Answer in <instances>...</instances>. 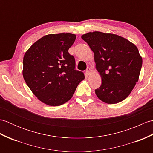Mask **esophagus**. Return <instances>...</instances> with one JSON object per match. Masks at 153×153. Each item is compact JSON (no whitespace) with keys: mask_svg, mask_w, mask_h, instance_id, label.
<instances>
[{"mask_svg":"<svg viewBox=\"0 0 153 153\" xmlns=\"http://www.w3.org/2000/svg\"><path fill=\"white\" fill-rule=\"evenodd\" d=\"M86 74L87 76H89V75L91 74V68H87L86 70Z\"/></svg>","mask_w":153,"mask_h":153,"instance_id":"esophagus-1","label":"esophagus"}]
</instances>
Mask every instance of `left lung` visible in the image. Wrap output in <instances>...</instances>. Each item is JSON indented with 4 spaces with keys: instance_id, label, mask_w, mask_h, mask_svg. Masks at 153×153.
I'll return each mask as SVG.
<instances>
[{
    "instance_id": "obj_1",
    "label": "left lung",
    "mask_w": 153,
    "mask_h": 153,
    "mask_svg": "<svg viewBox=\"0 0 153 153\" xmlns=\"http://www.w3.org/2000/svg\"><path fill=\"white\" fill-rule=\"evenodd\" d=\"M82 38L94 53L96 69L102 84L95 89L97 97L107 104L126 99L138 82L143 60L138 48L120 35L89 32Z\"/></svg>"
}]
</instances>
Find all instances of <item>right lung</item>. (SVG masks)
I'll list each match as a JSON object with an SVG mask.
<instances>
[{
    "instance_id": "obj_1",
    "label": "right lung",
    "mask_w": 153,
    "mask_h": 153,
    "mask_svg": "<svg viewBox=\"0 0 153 153\" xmlns=\"http://www.w3.org/2000/svg\"><path fill=\"white\" fill-rule=\"evenodd\" d=\"M76 38L69 33L45 35L24 54L23 77L32 93L45 105L66 103L85 79L82 71L75 70V58L68 53Z\"/></svg>"
}]
</instances>
